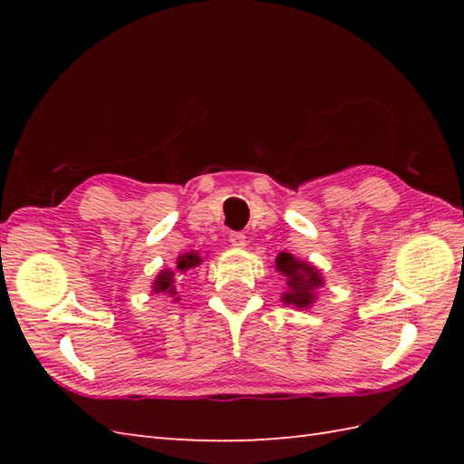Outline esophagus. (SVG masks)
I'll return each instance as SVG.
<instances>
[{"label":"esophagus","instance_id":"esophagus-1","mask_svg":"<svg viewBox=\"0 0 464 464\" xmlns=\"http://www.w3.org/2000/svg\"><path fill=\"white\" fill-rule=\"evenodd\" d=\"M229 243L233 245V247L241 249V247H245V243H247V237H245V235L239 233V231H231L229 233Z\"/></svg>","mask_w":464,"mask_h":464}]
</instances>
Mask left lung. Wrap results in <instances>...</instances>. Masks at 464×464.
Masks as SVG:
<instances>
[{"label": "left lung", "instance_id": "obj_1", "mask_svg": "<svg viewBox=\"0 0 464 464\" xmlns=\"http://www.w3.org/2000/svg\"><path fill=\"white\" fill-rule=\"evenodd\" d=\"M275 263H277V271L287 277L289 291L283 295V301L295 304L297 309H307L314 301L313 291L323 285L319 271L307 263L297 261L291 253H281Z\"/></svg>", "mask_w": 464, "mask_h": 464}]
</instances>
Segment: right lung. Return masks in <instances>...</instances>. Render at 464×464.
<instances>
[{
  "instance_id": "add662e5",
  "label": "right lung",
  "mask_w": 464,
  "mask_h": 464,
  "mask_svg": "<svg viewBox=\"0 0 464 464\" xmlns=\"http://www.w3.org/2000/svg\"><path fill=\"white\" fill-rule=\"evenodd\" d=\"M199 263H201V257L197 253H185V255H181V257L177 259V271L167 269V271H161L160 275H157L155 285H153V291L155 293H169V297H175V295H177L175 281H179L187 271L195 269Z\"/></svg>"
}]
</instances>
